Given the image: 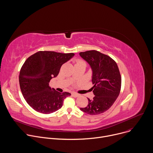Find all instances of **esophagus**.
Segmentation results:
<instances>
[{
    "label": "esophagus",
    "mask_w": 153,
    "mask_h": 153,
    "mask_svg": "<svg viewBox=\"0 0 153 153\" xmlns=\"http://www.w3.org/2000/svg\"><path fill=\"white\" fill-rule=\"evenodd\" d=\"M72 96H73V97H78V96H79V94L78 93H77L73 92V93H72Z\"/></svg>",
    "instance_id": "esophagus-1"
}]
</instances>
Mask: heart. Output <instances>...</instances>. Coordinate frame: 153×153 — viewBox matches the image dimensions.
Returning a JSON list of instances; mask_svg holds the SVG:
<instances>
[{
	"mask_svg": "<svg viewBox=\"0 0 153 153\" xmlns=\"http://www.w3.org/2000/svg\"><path fill=\"white\" fill-rule=\"evenodd\" d=\"M79 63H83V64L86 65V63H85L84 61H83V60H77L76 64H79Z\"/></svg>",
	"mask_w": 153,
	"mask_h": 153,
	"instance_id": "obj_1",
	"label": "heart"
}]
</instances>
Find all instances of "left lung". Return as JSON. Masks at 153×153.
I'll list each match as a JSON object with an SVG mask.
<instances>
[{"label": "left lung", "mask_w": 153, "mask_h": 153, "mask_svg": "<svg viewBox=\"0 0 153 153\" xmlns=\"http://www.w3.org/2000/svg\"><path fill=\"white\" fill-rule=\"evenodd\" d=\"M79 55L92 70L93 100L80 110L90 115L102 114L111 108L121 88V76L116 62L110 56L96 50L80 52Z\"/></svg>", "instance_id": "left-lung-1"}]
</instances>
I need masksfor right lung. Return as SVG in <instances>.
I'll return each mask as SVG.
<instances>
[{"mask_svg": "<svg viewBox=\"0 0 153 153\" xmlns=\"http://www.w3.org/2000/svg\"><path fill=\"white\" fill-rule=\"evenodd\" d=\"M74 56V53L40 51L25 60L20 71L19 85L26 102L35 111L53 113L61 108L63 100L71 95L51 88L49 82L59 74L62 65Z\"/></svg>", "mask_w": 153, "mask_h": 153, "instance_id": "1", "label": "right lung"}]
</instances>
